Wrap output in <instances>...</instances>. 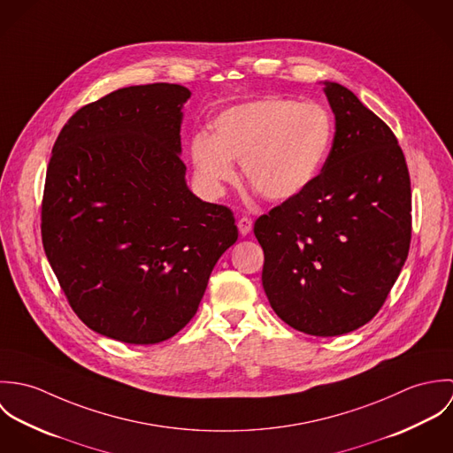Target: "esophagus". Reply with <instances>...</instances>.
Instances as JSON below:
<instances>
[{"label":"esophagus","mask_w":453,"mask_h":453,"mask_svg":"<svg viewBox=\"0 0 453 453\" xmlns=\"http://www.w3.org/2000/svg\"><path fill=\"white\" fill-rule=\"evenodd\" d=\"M237 226H239L241 235H250V234H251V230H253V219H251V218H248V216H242V218L239 219Z\"/></svg>","instance_id":"34e87169"}]
</instances>
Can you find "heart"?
<instances>
[{"label":"heart","mask_w":453,"mask_h":453,"mask_svg":"<svg viewBox=\"0 0 453 453\" xmlns=\"http://www.w3.org/2000/svg\"><path fill=\"white\" fill-rule=\"evenodd\" d=\"M212 137L200 132L190 142L195 174L209 195H221L242 178L259 195L284 202L303 194L318 178L333 141V122L318 103L268 96L221 111Z\"/></svg>","instance_id":"obj_1"}]
</instances>
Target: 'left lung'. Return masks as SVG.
I'll use <instances>...</instances> for the list:
<instances>
[{"instance_id": "left-lung-1", "label": "left lung", "mask_w": 453, "mask_h": 453, "mask_svg": "<svg viewBox=\"0 0 453 453\" xmlns=\"http://www.w3.org/2000/svg\"><path fill=\"white\" fill-rule=\"evenodd\" d=\"M334 137L321 174L255 223L273 312L314 336L372 321L410 250L411 190L392 130L347 87L323 81Z\"/></svg>"}]
</instances>
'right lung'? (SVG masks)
I'll return each mask as SVG.
<instances>
[{
	"label": "right lung",
	"mask_w": 453,
	"mask_h": 453,
	"mask_svg": "<svg viewBox=\"0 0 453 453\" xmlns=\"http://www.w3.org/2000/svg\"><path fill=\"white\" fill-rule=\"evenodd\" d=\"M176 83L119 88L78 110L47 169L45 255L74 314L134 345L174 336L239 232L228 207L200 200L181 160Z\"/></svg>",
	"instance_id": "right-lung-1"
}]
</instances>
